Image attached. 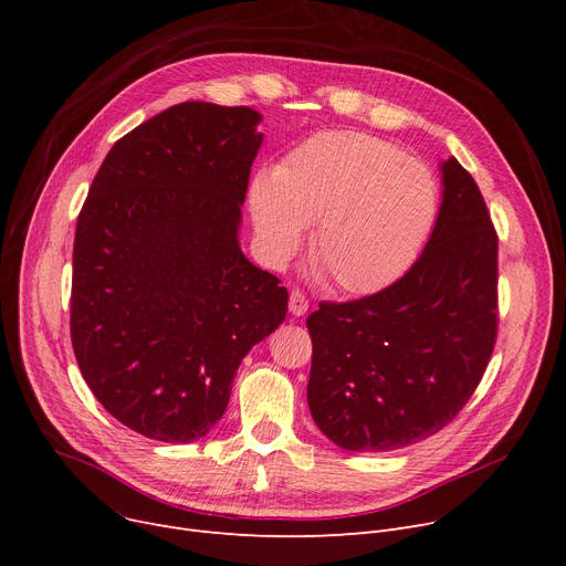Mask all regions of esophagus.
<instances>
[{"label": "esophagus", "instance_id": "1", "mask_svg": "<svg viewBox=\"0 0 566 566\" xmlns=\"http://www.w3.org/2000/svg\"><path fill=\"white\" fill-rule=\"evenodd\" d=\"M289 310H291V314H295V316H303V314L310 310L307 295H305L301 289H293V291L289 293Z\"/></svg>", "mask_w": 566, "mask_h": 566}]
</instances>
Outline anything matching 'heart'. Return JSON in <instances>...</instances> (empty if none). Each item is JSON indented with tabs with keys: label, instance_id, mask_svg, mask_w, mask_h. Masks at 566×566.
Returning a JSON list of instances; mask_svg holds the SVG:
<instances>
[{
	"label": "heart",
	"instance_id": "obj_1",
	"mask_svg": "<svg viewBox=\"0 0 566 566\" xmlns=\"http://www.w3.org/2000/svg\"><path fill=\"white\" fill-rule=\"evenodd\" d=\"M259 243L280 265L316 224L312 261L337 289L374 293L420 259L440 216V186L427 163L355 130L318 133L250 188Z\"/></svg>",
	"mask_w": 566,
	"mask_h": 566
}]
</instances>
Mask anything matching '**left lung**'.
<instances>
[{"label": "left lung", "instance_id": "left-lung-1", "mask_svg": "<svg viewBox=\"0 0 566 566\" xmlns=\"http://www.w3.org/2000/svg\"><path fill=\"white\" fill-rule=\"evenodd\" d=\"M442 203L420 259L390 286L310 314L307 401L348 452H390L448 427L497 337V233L474 178L442 163Z\"/></svg>", "mask_w": 566, "mask_h": 566}]
</instances>
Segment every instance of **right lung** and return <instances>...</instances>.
<instances>
[{
  "mask_svg": "<svg viewBox=\"0 0 566 566\" xmlns=\"http://www.w3.org/2000/svg\"><path fill=\"white\" fill-rule=\"evenodd\" d=\"M259 112L178 103L118 139L82 203L71 339L82 378L128 429L192 442L289 291L238 245Z\"/></svg>",
  "mask_w": 566,
  "mask_h": 566,
  "instance_id": "1",
  "label": "right lung"
}]
</instances>
